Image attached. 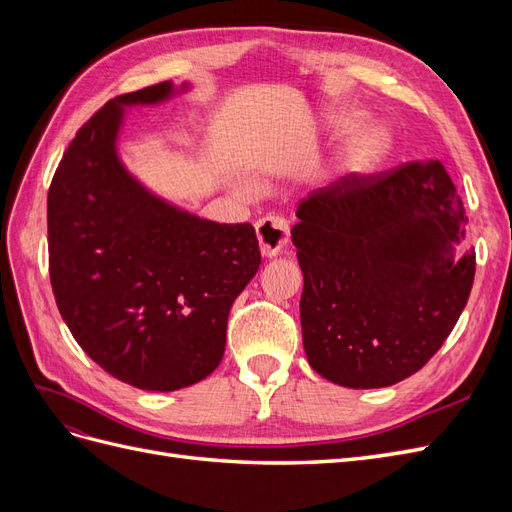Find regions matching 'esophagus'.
I'll list each match as a JSON object with an SVG mask.
<instances>
[{
    "label": "esophagus",
    "mask_w": 512,
    "mask_h": 512,
    "mask_svg": "<svg viewBox=\"0 0 512 512\" xmlns=\"http://www.w3.org/2000/svg\"><path fill=\"white\" fill-rule=\"evenodd\" d=\"M256 235L262 256L275 258L290 243V222L280 218V215H267V218L256 222Z\"/></svg>",
    "instance_id": "esophagus-1"
}]
</instances>
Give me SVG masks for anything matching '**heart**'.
<instances>
[{"label": "heart", "instance_id": "obj_1", "mask_svg": "<svg viewBox=\"0 0 512 512\" xmlns=\"http://www.w3.org/2000/svg\"><path fill=\"white\" fill-rule=\"evenodd\" d=\"M361 119V113H346L337 117L339 126H354ZM391 149V136L382 126H369L356 134L346 145L342 153V173L346 175H365L371 173Z\"/></svg>", "mask_w": 512, "mask_h": 512}]
</instances>
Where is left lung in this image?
Masks as SVG:
<instances>
[{
    "mask_svg": "<svg viewBox=\"0 0 512 512\" xmlns=\"http://www.w3.org/2000/svg\"><path fill=\"white\" fill-rule=\"evenodd\" d=\"M292 228L309 365L348 389L416 374L451 335L476 254L455 260L466 211L440 160L348 175L303 198Z\"/></svg>",
    "mask_w": 512,
    "mask_h": 512,
    "instance_id": "8db88e82",
    "label": "left lung"
}]
</instances>
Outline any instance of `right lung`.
<instances>
[{"label": "right lung", "instance_id": "right-lung-1", "mask_svg": "<svg viewBox=\"0 0 512 512\" xmlns=\"http://www.w3.org/2000/svg\"><path fill=\"white\" fill-rule=\"evenodd\" d=\"M164 81L108 100L61 158L46 205L59 314L106 374L143 391L205 380L230 307L260 267L252 224H218L147 192L117 158L123 106L173 96Z\"/></svg>", "mask_w": 512, "mask_h": 512}]
</instances>
